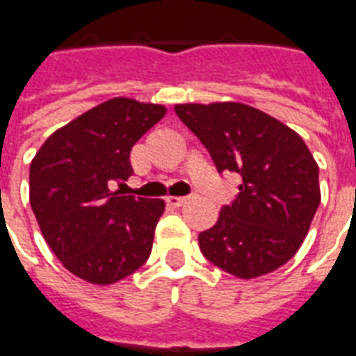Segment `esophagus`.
Segmentation results:
<instances>
[{
	"label": "esophagus",
	"instance_id": "1",
	"mask_svg": "<svg viewBox=\"0 0 356 356\" xmlns=\"http://www.w3.org/2000/svg\"><path fill=\"white\" fill-rule=\"evenodd\" d=\"M187 200H189L187 197H169V198H167V204L175 206V208H180V206H184Z\"/></svg>",
	"mask_w": 356,
	"mask_h": 356
}]
</instances>
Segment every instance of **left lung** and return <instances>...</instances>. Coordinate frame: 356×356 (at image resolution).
Returning <instances> with one entry per match:
<instances>
[{
    "label": "left lung",
    "instance_id": "obj_1",
    "mask_svg": "<svg viewBox=\"0 0 356 356\" xmlns=\"http://www.w3.org/2000/svg\"><path fill=\"white\" fill-rule=\"evenodd\" d=\"M175 111L219 172L241 176L236 200L198 234L202 254L245 280L282 267L307 238L321 200L319 167L301 135L239 102L176 104Z\"/></svg>",
    "mask_w": 356,
    "mask_h": 356
}]
</instances>
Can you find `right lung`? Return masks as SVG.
I'll use <instances>...</instances> for the list:
<instances>
[{
    "label": "right lung",
    "mask_w": 356,
    "mask_h": 356,
    "mask_svg": "<svg viewBox=\"0 0 356 356\" xmlns=\"http://www.w3.org/2000/svg\"><path fill=\"white\" fill-rule=\"evenodd\" d=\"M167 107L117 96L55 129L29 167V202L63 267L96 286L137 271L150 256L161 198L113 191L131 176L129 152Z\"/></svg>",
    "instance_id": "add662e5"
}]
</instances>
